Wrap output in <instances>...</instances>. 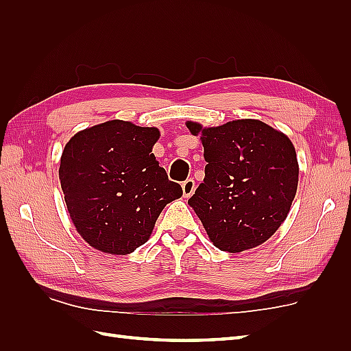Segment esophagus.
<instances>
[{
	"instance_id": "34e87169",
	"label": "esophagus",
	"mask_w": 351,
	"mask_h": 351,
	"mask_svg": "<svg viewBox=\"0 0 351 351\" xmlns=\"http://www.w3.org/2000/svg\"><path fill=\"white\" fill-rule=\"evenodd\" d=\"M182 187H183V195H184V197H190V196H192V195L195 193V190H196L195 180H193V178H187L186 182H183Z\"/></svg>"
}]
</instances>
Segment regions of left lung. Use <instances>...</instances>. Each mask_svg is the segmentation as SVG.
Wrapping results in <instances>:
<instances>
[{
  "label": "left lung",
  "mask_w": 351,
  "mask_h": 351,
  "mask_svg": "<svg viewBox=\"0 0 351 351\" xmlns=\"http://www.w3.org/2000/svg\"><path fill=\"white\" fill-rule=\"evenodd\" d=\"M205 178L189 204L219 250L239 253L267 241L289 214L299 165L289 137L259 120L202 129Z\"/></svg>",
  "instance_id": "1"
}]
</instances>
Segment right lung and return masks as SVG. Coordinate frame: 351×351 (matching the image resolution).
Segmentation results:
<instances>
[{
	"instance_id": "1",
	"label": "right lung",
	"mask_w": 351,
	"mask_h": 351,
	"mask_svg": "<svg viewBox=\"0 0 351 351\" xmlns=\"http://www.w3.org/2000/svg\"><path fill=\"white\" fill-rule=\"evenodd\" d=\"M159 132L111 120L74 134L60 182L70 217L92 247L127 254L146 243L167 204L183 189L168 180L152 146Z\"/></svg>"
}]
</instances>
